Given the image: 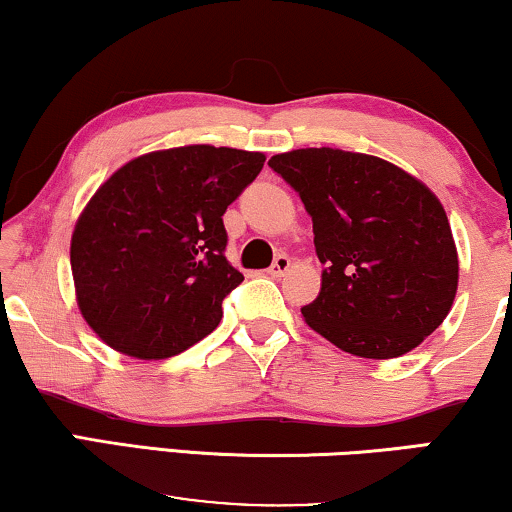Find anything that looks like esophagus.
Returning <instances> with one entry per match:
<instances>
[{
    "mask_svg": "<svg viewBox=\"0 0 512 512\" xmlns=\"http://www.w3.org/2000/svg\"><path fill=\"white\" fill-rule=\"evenodd\" d=\"M287 269H290V257L278 255L276 259H273V264L269 266V271H266V273H269L271 278H280Z\"/></svg>",
    "mask_w": 512,
    "mask_h": 512,
    "instance_id": "1",
    "label": "esophagus"
}]
</instances>
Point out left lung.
<instances>
[{
	"mask_svg": "<svg viewBox=\"0 0 512 512\" xmlns=\"http://www.w3.org/2000/svg\"><path fill=\"white\" fill-rule=\"evenodd\" d=\"M269 167L313 220L322 287L301 315L336 348L392 359L417 348L450 313L459 262L436 194L373 155L301 148Z\"/></svg>",
	"mask_w": 512,
	"mask_h": 512,
	"instance_id": "obj_1",
	"label": "left lung"
}]
</instances>
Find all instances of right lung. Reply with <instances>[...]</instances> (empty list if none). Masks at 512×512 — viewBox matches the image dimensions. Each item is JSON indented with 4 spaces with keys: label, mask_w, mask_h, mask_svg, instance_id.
<instances>
[{
    "label": "right lung",
    "mask_w": 512,
    "mask_h": 512,
    "mask_svg": "<svg viewBox=\"0 0 512 512\" xmlns=\"http://www.w3.org/2000/svg\"><path fill=\"white\" fill-rule=\"evenodd\" d=\"M262 153L183 146L127 162L71 236L83 318L113 350L174 357L211 334L243 273L227 262L222 215L255 181Z\"/></svg>",
    "instance_id": "obj_1"
}]
</instances>
